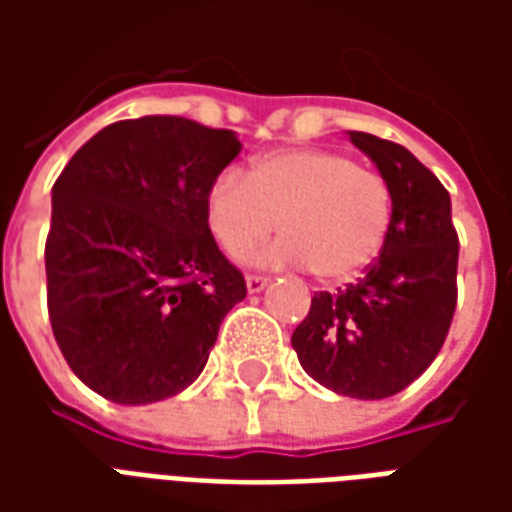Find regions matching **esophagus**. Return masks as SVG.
Returning <instances> with one entry per match:
<instances>
[{"instance_id": "esophagus-1", "label": "esophagus", "mask_w": 512, "mask_h": 512, "mask_svg": "<svg viewBox=\"0 0 512 512\" xmlns=\"http://www.w3.org/2000/svg\"><path fill=\"white\" fill-rule=\"evenodd\" d=\"M266 285H268L266 277H257V274H249V277H246V290H249V293H260Z\"/></svg>"}]
</instances>
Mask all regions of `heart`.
Returning <instances> with one entry per match:
<instances>
[{"label":"heart","instance_id":"heart-1","mask_svg":"<svg viewBox=\"0 0 512 512\" xmlns=\"http://www.w3.org/2000/svg\"><path fill=\"white\" fill-rule=\"evenodd\" d=\"M392 189L354 158L318 147H282L244 175L222 172L205 191V222L227 255H240L280 227L283 238L241 256L266 268L310 266L323 282L362 274L386 244Z\"/></svg>","mask_w":512,"mask_h":512}]
</instances>
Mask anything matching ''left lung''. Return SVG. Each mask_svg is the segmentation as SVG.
<instances>
[{"label": "left lung", "instance_id": "8db88e82", "mask_svg": "<svg viewBox=\"0 0 512 512\" xmlns=\"http://www.w3.org/2000/svg\"><path fill=\"white\" fill-rule=\"evenodd\" d=\"M348 139L389 183L392 227L365 277L318 293L290 343L321 386L381 400L422 376L444 345L458 296V235L450 194L406 147L362 131Z\"/></svg>", "mask_w": 512, "mask_h": 512}]
</instances>
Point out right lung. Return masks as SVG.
<instances>
[{
	"mask_svg": "<svg viewBox=\"0 0 512 512\" xmlns=\"http://www.w3.org/2000/svg\"><path fill=\"white\" fill-rule=\"evenodd\" d=\"M238 153L235 131L150 115L101 128L54 183L51 329L106 400L147 406L183 392L244 301V277L205 222V191Z\"/></svg>",
	"mask_w": 512,
	"mask_h": 512,
	"instance_id": "add662e5",
	"label": "right lung"
}]
</instances>
